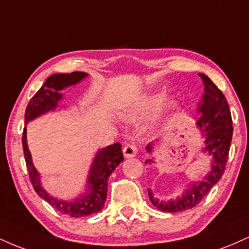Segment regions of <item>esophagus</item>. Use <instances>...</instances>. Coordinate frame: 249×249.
<instances>
[{"mask_svg": "<svg viewBox=\"0 0 249 249\" xmlns=\"http://www.w3.org/2000/svg\"><path fill=\"white\" fill-rule=\"evenodd\" d=\"M138 152V147L136 144L131 142V144H126L123 148V153H124L125 158H132Z\"/></svg>", "mask_w": 249, "mask_h": 249, "instance_id": "obj_1", "label": "esophagus"}]
</instances>
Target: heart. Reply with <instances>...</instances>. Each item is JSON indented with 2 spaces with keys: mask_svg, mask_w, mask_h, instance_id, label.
Returning <instances> with one entry per match:
<instances>
[{
  "mask_svg": "<svg viewBox=\"0 0 249 249\" xmlns=\"http://www.w3.org/2000/svg\"><path fill=\"white\" fill-rule=\"evenodd\" d=\"M162 96H164V93L157 92V93H151V95L142 97L141 101L137 103L136 107L132 108V111H131V112L126 116V118H134L136 116L141 115V113H144L146 112V111L151 110V108H153L156 105H158L159 103H160V101L162 99ZM174 107H176V102L172 101V99H168V101L165 102L164 104L157 110V112L154 113V116L152 117V122L158 121L161 116H164L165 113L168 112V111L173 110Z\"/></svg>",
  "mask_w": 249,
  "mask_h": 249,
  "instance_id": "1",
  "label": "heart"
}]
</instances>
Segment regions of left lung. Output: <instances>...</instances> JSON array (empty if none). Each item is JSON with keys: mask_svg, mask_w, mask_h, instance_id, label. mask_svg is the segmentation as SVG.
<instances>
[{"mask_svg": "<svg viewBox=\"0 0 249 249\" xmlns=\"http://www.w3.org/2000/svg\"><path fill=\"white\" fill-rule=\"evenodd\" d=\"M199 76L204 82L205 93L198 110L201 116L196 122V125L201 130L202 134L206 137L205 141L206 145L204 150L213 158L211 165L212 170L207 174L206 178L200 182L193 184L188 190H185V193L176 200L159 201L148 190V196L153 206L162 212H182L196 207L206 196L211 188L221 179L227 164L233 136V122L230 107L221 90L206 75L199 73ZM146 150L151 152L152 144H148ZM151 161L152 160H146L145 164Z\"/></svg>", "mask_w": 249, "mask_h": 249, "instance_id": "obj_1", "label": "left lung"}]
</instances>
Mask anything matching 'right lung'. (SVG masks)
Listing matches in <instances>:
<instances>
[{
  "label": "right lung",
  "mask_w": 249,
  "mask_h": 249,
  "mask_svg": "<svg viewBox=\"0 0 249 249\" xmlns=\"http://www.w3.org/2000/svg\"><path fill=\"white\" fill-rule=\"evenodd\" d=\"M87 76L88 73L78 72V71L71 73H55V75L50 76L43 84V87L35 93V96L30 99L27 110H25V124L35 119L36 117L56 108L57 103L62 98V93H59V91L62 89L76 84ZM22 145H23L24 159L28 173H29V179L34 190L42 199L49 202L56 211L65 214V215L72 216V218L87 216L102 210L105 204V200H107L108 177L124 160L121 142H115L113 145L98 151L95 157V160L92 162V166L90 168V174H89L88 179V193L84 196H79L72 201H64V200L53 198L41 186L39 173L34 167L29 148H28L27 127L23 128Z\"/></svg>",
  "instance_id": "obj_1"
}]
</instances>
